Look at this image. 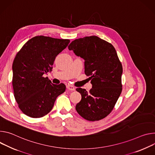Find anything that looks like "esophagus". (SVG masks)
Listing matches in <instances>:
<instances>
[{
  "instance_id": "esophagus-1",
  "label": "esophagus",
  "mask_w": 155,
  "mask_h": 155,
  "mask_svg": "<svg viewBox=\"0 0 155 155\" xmlns=\"http://www.w3.org/2000/svg\"><path fill=\"white\" fill-rule=\"evenodd\" d=\"M66 88H67V89H68L69 91H75V88H74L73 86H71V85H66Z\"/></svg>"
}]
</instances>
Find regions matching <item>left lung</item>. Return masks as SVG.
Returning a JSON list of instances; mask_svg holds the SVG:
<instances>
[{"instance_id": "8db88e82", "label": "left lung", "mask_w": 155, "mask_h": 155, "mask_svg": "<svg viewBox=\"0 0 155 155\" xmlns=\"http://www.w3.org/2000/svg\"><path fill=\"white\" fill-rule=\"evenodd\" d=\"M68 49L85 60V74L92 84L89 92L76 89L82 96L76 106L77 112L87 121L104 119L111 112L122 92L123 66L114 47L92 36L75 39Z\"/></svg>"}]
</instances>
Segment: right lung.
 Returning a JSON list of instances; mask_svg holds the SVG:
<instances>
[{
  "label": "right lung",
  "mask_w": 155,
  "mask_h": 155,
  "mask_svg": "<svg viewBox=\"0 0 155 155\" xmlns=\"http://www.w3.org/2000/svg\"><path fill=\"white\" fill-rule=\"evenodd\" d=\"M69 39L38 36L29 39L17 53L12 65L14 97L28 116L41 117L52 109L65 85L52 84L44 75L50 72L56 57L70 43Z\"/></svg>",
  "instance_id": "add662e5"
}]
</instances>
